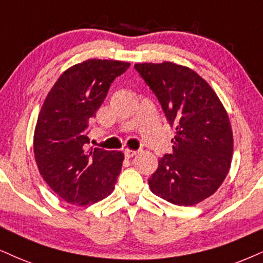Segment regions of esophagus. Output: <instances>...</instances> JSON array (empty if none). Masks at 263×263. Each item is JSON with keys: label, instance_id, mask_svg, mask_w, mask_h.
Listing matches in <instances>:
<instances>
[{"label": "esophagus", "instance_id": "esophagus-1", "mask_svg": "<svg viewBox=\"0 0 263 263\" xmlns=\"http://www.w3.org/2000/svg\"><path fill=\"white\" fill-rule=\"evenodd\" d=\"M135 155H137V151L129 150V148H125V150H124V156L126 158H130L133 156H135Z\"/></svg>", "mask_w": 263, "mask_h": 263}]
</instances>
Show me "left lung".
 I'll return each mask as SVG.
<instances>
[{"label": "left lung", "instance_id": "obj_1", "mask_svg": "<svg viewBox=\"0 0 263 263\" xmlns=\"http://www.w3.org/2000/svg\"><path fill=\"white\" fill-rule=\"evenodd\" d=\"M171 125L173 152L158 161L148 179L155 195L178 206H193L215 194L233 156V133L224 107L199 74L172 62L135 64Z\"/></svg>", "mask_w": 263, "mask_h": 263}]
</instances>
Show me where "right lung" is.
<instances>
[{
  "label": "right lung",
  "mask_w": 263,
  "mask_h": 263,
  "mask_svg": "<svg viewBox=\"0 0 263 263\" xmlns=\"http://www.w3.org/2000/svg\"><path fill=\"white\" fill-rule=\"evenodd\" d=\"M128 62L87 60L67 69L45 100L34 134L39 172L68 203L91 205L115 189L124 155L87 148L92 118Z\"/></svg>",
  "instance_id": "1"
}]
</instances>
